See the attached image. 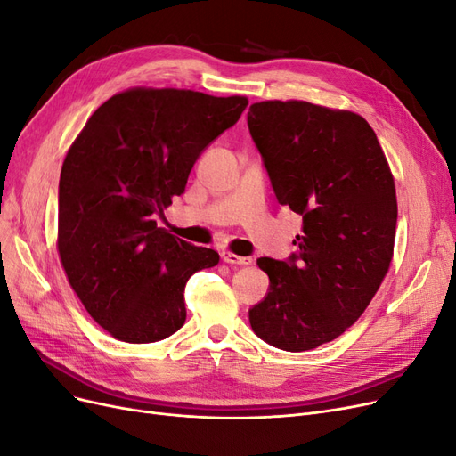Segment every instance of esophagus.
Masks as SVG:
<instances>
[{
  "label": "esophagus",
  "instance_id": "34e87169",
  "mask_svg": "<svg viewBox=\"0 0 456 456\" xmlns=\"http://www.w3.org/2000/svg\"><path fill=\"white\" fill-rule=\"evenodd\" d=\"M223 260L224 262H228V265H240V266H243V265H251L253 262V258L251 256H240V255H236V253H230V251H223Z\"/></svg>",
  "mask_w": 456,
  "mask_h": 456
}]
</instances>
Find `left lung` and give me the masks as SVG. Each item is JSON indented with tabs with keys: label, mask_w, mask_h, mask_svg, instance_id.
Segmentation results:
<instances>
[{
	"label": "left lung",
	"mask_w": 456,
	"mask_h": 456,
	"mask_svg": "<svg viewBox=\"0 0 456 456\" xmlns=\"http://www.w3.org/2000/svg\"><path fill=\"white\" fill-rule=\"evenodd\" d=\"M247 123L275 198L302 216L297 253L256 260L270 287L249 322L270 346L306 352L354 325L388 273L394 176L375 131L348 110L265 101Z\"/></svg>",
	"instance_id": "1"
}]
</instances>
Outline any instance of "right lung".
Returning <instances> with one entry per match:
<instances>
[{"instance_id": "1", "label": "right lung", "mask_w": 456, "mask_h": 456, "mask_svg": "<svg viewBox=\"0 0 456 456\" xmlns=\"http://www.w3.org/2000/svg\"><path fill=\"white\" fill-rule=\"evenodd\" d=\"M249 101L190 89L134 87L94 110L59 183V256L89 315L123 342H158L186 322L191 273L218 253L159 228L201 151Z\"/></svg>"}]
</instances>
